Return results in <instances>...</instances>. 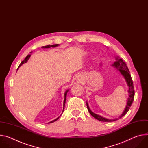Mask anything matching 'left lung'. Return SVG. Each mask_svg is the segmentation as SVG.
<instances>
[{
  "mask_svg": "<svg viewBox=\"0 0 148 148\" xmlns=\"http://www.w3.org/2000/svg\"><path fill=\"white\" fill-rule=\"evenodd\" d=\"M113 66L116 67V69H118V70L121 73L127 83V86H129V97L127 99V105L126 106V108L123 112V113L119 117L114 119H107L106 118H104L99 115H97L95 113H94L92 112L88 107V103H87V109L90 113V114L97 119L99 121H101V122H113V121H115L116 120H118L120 118H122L123 116H124L129 110L130 107L134 100V96H135V90H134V87H133V81L131 77V75L130 74V71L127 68V66L126 64V63L123 61L122 59L119 58L118 57L116 58V61L114 62V64L112 65Z\"/></svg>",
  "mask_w": 148,
  "mask_h": 148,
  "instance_id": "1",
  "label": "left lung"
}]
</instances>
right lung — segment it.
<instances>
[{
	"mask_svg": "<svg viewBox=\"0 0 148 148\" xmlns=\"http://www.w3.org/2000/svg\"><path fill=\"white\" fill-rule=\"evenodd\" d=\"M58 44H54V45H47V46H44V47H42V48H50V47H57V46H58ZM31 57V54H29V55H28L26 57V58H25V60L23 61H22L21 62V64L19 65V66H21L22 64H23L24 63H26V61H27L28 60V59L29 58V57ZM19 67L18 68V69H17V70H18V69H19ZM68 91H69V90H67L66 91H65V95H64V97H65V98H64V107H63V110H62V112H64V107H65V101H66V94H67V92H68ZM59 117H58V118H57L56 119H55V120H52V121H51V122H50L49 123H53V122H56V121L57 120H58V119H59Z\"/></svg>",
	"mask_w": 148,
	"mask_h": 148,
	"instance_id": "right-lung-1",
	"label": "right lung"
}]
</instances>
